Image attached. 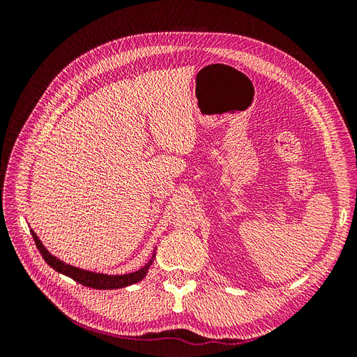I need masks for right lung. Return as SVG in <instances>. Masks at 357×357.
<instances>
[{
    "label": "right lung",
    "mask_w": 357,
    "mask_h": 357,
    "mask_svg": "<svg viewBox=\"0 0 357 357\" xmlns=\"http://www.w3.org/2000/svg\"><path fill=\"white\" fill-rule=\"evenodd\" d=\"M32 238L36 241V245L38 248V252L41 253L43 259H45L46 264L50 265L55 271L63 274V275H68L70 278H73L74 282H77L86 287H92V289H121L129 284H134L138 283L139 280H143L147 274V269L150 268V265L153 264V259L152 261H149L142 269H138L135 273L131 274H125V275H105V274H98V273H91V271H84V269L80 268H75L71 266L68 264H63L59 259H56L55 256H52L45 247H43L41 241L38 240V236L31 232ZM155 257V256H153Z\"/></svg>",
    "instance_id": "add662e5"
}]
</instances>
